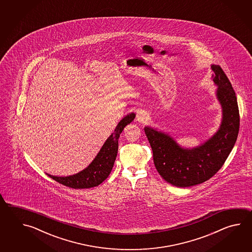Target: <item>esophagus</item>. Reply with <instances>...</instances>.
<instances>
[{
	"instance_id": "obj_1",
	"label": "esophagus",
	"mask_w": 252,
	"mask_h": 252,
	"mask_svg": "<svg viewBox=\"0 0 252 252\" xmlns=\"http://www.w3.org/2000/svg\"><path fill=\"white\" fill-rule=\"evenodd\" d=\"M136 119H137L138 122L143 124V123H145V122L147 121V119H148V114H147V113L144 112V111H140V112H139L138 114H137Z\"/></svg>"
}]
</instances>
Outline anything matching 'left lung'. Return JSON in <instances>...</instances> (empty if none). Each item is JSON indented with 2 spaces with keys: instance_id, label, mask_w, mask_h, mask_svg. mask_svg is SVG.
I'll return each instance as SVG.
<instances>
[{
  "instance_id": "8db88e82",
  "label": "left lung",
  "mask_w": 252,
  "mask_h": 252,
  "mask_svg": "<svg viewBox=\"0 0 252 252\" xmlns=\"http://www.w3.org/2000/svg\"><path fill=\"white\" fill-rule=\"evenodd\" d=\"M211 68L222 112L221 124L212 138L195 148L186 149L168 134L151 127L144 128L157 170L166 182L177 188L193 187L214 177L230 155L239 133L240 113L235 92L220 65L212 64Z\"/></svg>"
}]
</instances>
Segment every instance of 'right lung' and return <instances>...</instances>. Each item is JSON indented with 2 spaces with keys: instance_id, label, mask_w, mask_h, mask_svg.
<instances>
[{
  "instance_id": "add662e5",
  "label": "right lung",
  "mask_w": 252,
  "mask_h": 252,
  "mask_svg": "<svg viewBox=\"0 0 252 252\" xmlns=\"http://www.w3.org/2000/svg\"><path fill=\"white\" fill-rule=\"evenodd\" d=\"M133 113L125 116L116 126L113 133L106 139L91 164L84 170L69 177H55L48 175L55 181L63 186L75 189L94 188L102 184L113 169L114 161L118 152V139L124 128L130 124L134 118Z\"/></svg>"
}]
</instances>
